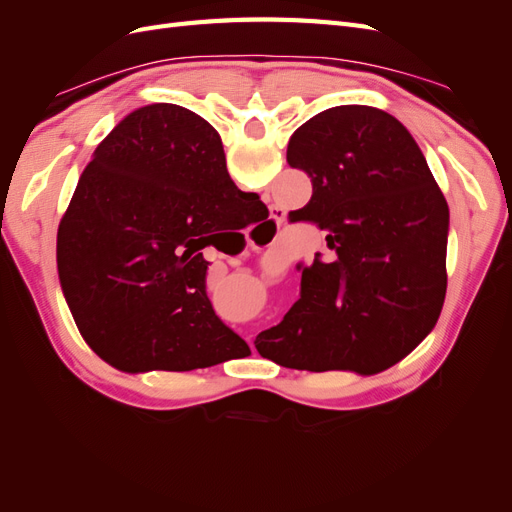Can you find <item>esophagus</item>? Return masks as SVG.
I'll return each mask as SVG.
<instances>
[{
	"label": "esophagus",
	"mask_w": 512,
	"mask_h": 512,
	"mask_svg": "<svg viewBox=\"0 0 512 512\" xmlns=\"http://www.w3.org/2000/svg\"><path fill=\"white\" fill-rule=\"evenodd\" d=\"M273 222H277V224L284 222V213L280 209H273Z\"/></svg>",
	"instance_id": "34e87169"
}]
</instances>
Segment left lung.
<instances>
[{
  "label": "left lung",
  "mask_w": 512,
  "mask_h": 512,
  "mask_svg": "<svg viewBox=\"0 0 512 512\" xmlns=\"http://www.w3.org/2000/svg\"><path fill=\"white\" fill-rule=\"evenodd\" d=\"M286 160L314 188L290 222L327 232L331 254L299 262L301 297L258 333V352L307 371L395 365L433 329L446 294L448 205L421 149L393 115L348 104L305 121Z\"/></svg>",
  "instance_id": "obj_1"
}]
</instances>
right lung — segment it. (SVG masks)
Segmentation results:
<instances>
[{"label":"right lung","mask_w":512,"mask_h":512,"mask_svg":"<svg viewBox=\"0 0 512 512\" xmlns=\"http://www.w3.org/2000/svg\"><path fill=\"white\" fill-rule=\"evenodd\" d=\"M211 123L177 104L130 113L98 145L59 222L57 269L85 342L123 371H190L247 344L207 297L211 232L260 213Z\"/></svg>","instance_id":"right-lung-1"}]
</instances>
